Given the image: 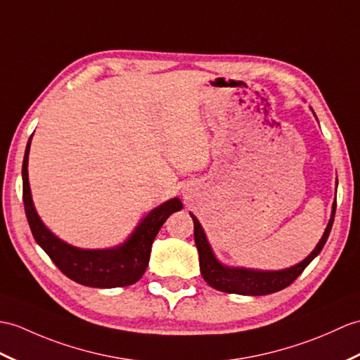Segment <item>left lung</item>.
<instances>
[{"instance_id": "8db88e82", "label": "left lung", "mask_w": 360, "mask_h": 360, "mask_svg": "<svg viewBox=\"0 0 360 360\" xmlns=\"http://www.w3.org/2000/svg\"><path fill=\"white\" fill-rule=\"evenodd\" d=\"M334 213H336V200L333 202L331 218L323 231V236L321 238L319 244L316 245L313 252L308 255L302 262H299L290 269L278 270V271H262V270H252V269H240V266H227L221 264L216 259L213 250L208 244L205 233L200 227L199 221L190 213L191 219L195 224V242L199 253V269L202 274L204 281L208 285L224 291V293H236V295H247V296H264L271 295L276 291H281L290 283H293L297 276L302 273L307 265L310 264L313 259L321 253L325 242H327L330 231L333 227Z\"/></svg>"}]
</instances>
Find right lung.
I'll return each mask as SVG.
<instances>
[{
  "label": "right lung",
  "instance_id": "right-lung-1",
  "mask_svg": "<svg viewBox=\"0 0 360 360\" xmlns=\"http://www.w3.org/2000/svg\"><path fill=\"white\" fill-rule=\"evenodd\" d=\"M30 139L22 161V202L37 244L44 250L67 278L81 285L115 288L127 287L138 282L148 265L150 250H152L158 231L172 213L182 210L181 199L173 198L153 208L141 219L129 239L115 248L86 250L65 244L46 227L33 205L27 173Z\"/></svg>",
  "mask_w": 360,
  "mask_h": 360
}]
</instances>
